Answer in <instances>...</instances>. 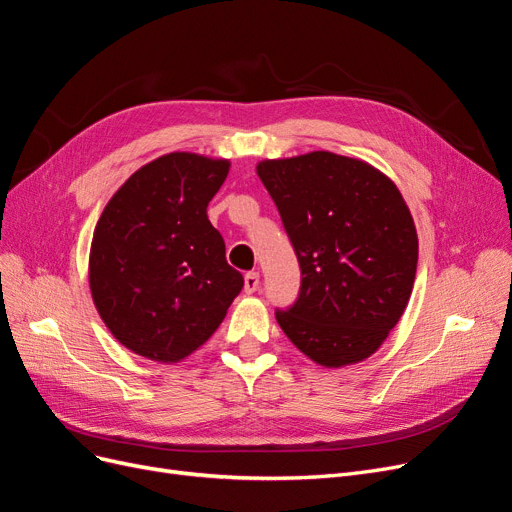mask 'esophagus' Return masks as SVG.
<instances>
[{
    "mask_svg": "<svg viewBox=\"0 0 512 512\" xmlns=\"http://www.w3.org/2000/svg\"><path fill=\"white\" fill-rule=\"evenodd\" d=\"M257 288H259V272H249L244 276V293L253 295Z\"/></svg>",
    "mask_w": 512,
    "mask_h": 512,
    "instance_id": "34e87169",
    "label": "esophagus"
}]
</instances>
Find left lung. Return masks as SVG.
<instances>
[{
	"instance_id": "obj_1",
	"label": "left lung",
	"mask_w": 512,
	"mask_h": 512,
	"mask_svg": "<svg viewBox=\"0 0 512 512\" xmlns=\"http://www.w3.org/2000/svg\"><path fill=\"white\" fill-rule=\"evenodd\" d=\"M257 175L301 265V293L276 311L311 362L343 368L385 343L410 301L418 236L402 192L374 165L328 150L263 159Z\"/></svg>"
}]
</instances>
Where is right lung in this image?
Masks as SVG:
<instances>
[{
    "instance_id": "add662e5",
    "label": "right lung",
    "mask_w": 512,
    "mask_h": 512,
    "mask_svg": "<svg viewBox=\"0 0 512 512\" xmlns=\"http://www.w3.org/2000/svg\"><path fill=\"white\" fill-rule=\"evenodd\" d=\"M228 159L169 152L142 165L106 203L90 247V291L123 347L177 364L224 322L244 284L207 205Z\"/></svg>"
}]
</instances>
